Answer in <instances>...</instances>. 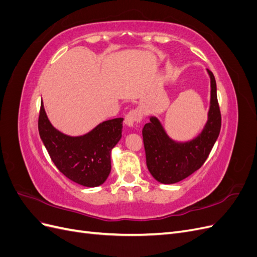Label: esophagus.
Instances as JSON below:
<instances>
[{
    "label": "esophagus",
    "instance_id": "34e87169",
    "mask_svg": "<svg viewBox=\"0 0 257 257\" xmlns=\"http://www.w3.org/2000/svg\"><path fill=\"white\" fill-rule=\"evenodd\" d=\"M142 121V114L137 110H131L125 115V124L128 127H133L135 124Z\"/></svg>",
    "mask_w": 257,
    "mask_h": 257
}]
</instances>
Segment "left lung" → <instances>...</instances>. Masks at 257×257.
Masks as SVG:
<instances>
[{
    "instance_id": "obj_1",
    "label": "left lung",
    "mask_w": 257,
    "mask_h": 257,
    "mask_svg": "<svg viewBox=\"0 0 257 257\" xmlns=\"http://www.w3.org/2000/svg\"><path fill=\"white\" fill-rule=\"evenodd\" d=\"M210 77V107L203 131L189 142L170 138L157 116L143 128L147 167L155 180L173 184L188 178L199 169L213 148L221 130V112L216 96V82L212 72Z\"/></svg>"
}]
</instances>
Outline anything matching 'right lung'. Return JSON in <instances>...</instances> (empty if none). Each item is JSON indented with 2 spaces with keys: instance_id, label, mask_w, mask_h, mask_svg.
Here are the masks:
<instances>
[{
  "instance_id": "obj_1",
  "label": "right lung",
  "mask_w": 257,
  "mask_h": 257,
  "mask_svg": "<svg viewBox=\"0 0 257 257\" xmlns=\"http://www.w3.org/2000/svg\"><path fill=\"white\" fill-rule=\"evenodd\" d=\"M123 118L99 123L89 133L68 136L50 123L44 104L38 132L52 162L69 180L87 188L103 184L111 170V150L122 137Z\"/></svg>"
}]
</instances>
